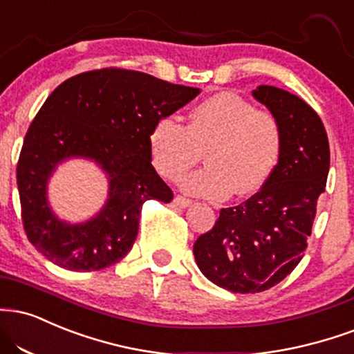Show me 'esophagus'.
<instances>
[{"instance_id":"obj_1","label":"esophagus","mask_w":354,"mask_h":354,"mask_svg":"<svg viewBox=\"0 0 354 354\" xmlns=\"http://www.w3.org/2000/svg\"><path fill=\"white\" fill-rule=\"evenodd\" d=\"M173 203H174V206H178V207H189L191 204H193V201L188 198H185V196H174Z\"/></svg>"}]
</instances>
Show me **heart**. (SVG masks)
Instances as JSON below:
<instances>
[{"label":"heart","instance_id":"1","mask_svg":"<svg viewBox=\"0 0 354 354\" xmlns=\"http://www.w3.org/2000/svg\"><path fill=\"white\" fill-rule=\"evenodd\" d=\"M283 135L270 112L234 92H219L191 110L188 123L161 117L148 135L151 163L166 180L180 181L201 158L206 166L183 181L188 193L209 199L261 191L282 155Z\"/></svg>","mask_w":354,"mask_h":354}]
</instances>
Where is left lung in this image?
Returning a JSON list of instances; mask_svg holds the SVG:
<instances>
[{"label": "left lung", "instance_id": "obj_1", "mask_svg": "<svg viewBox=\"0 0 354 354\" xmlns=\"http://www.w3.org/2000/svg\"><path fill=\"white\" fill-rule=\"evenodd\" d=\"M252 95L279 120L282 155L266 186L221 209L193 247L204 277L234 293L269 290L299 266L330 169L326 130L306 102L272 85H259Z\"/></svg>", "mask_w": 354, "mask_h": 354}]
</instances>
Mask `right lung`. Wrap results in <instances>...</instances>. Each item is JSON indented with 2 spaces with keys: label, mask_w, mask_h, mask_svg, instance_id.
<instances>
[{
  "label": "right lung",
  "mask_w": 354,
  "mask_h": 354,
  "mask_svg": "<svg viewBox=\"0 0 354 354\" xmlns=\"http://www.w3.org/2000/svg\"><path fill=\"white\" fill-rule=\"evenodd\" d=\"M198 93L196 87L118 67L82 72L59 85L29 125L16 168L29 242L48 261L75 272L105 269L125 257L143 203L173 199L151 165V127ZM72 156L93 159L109 178L108 203L84 225L55 218L45 196L55 166Z\"/></svg>",
  "instance_id": "add662e5"
}]
</instances>
